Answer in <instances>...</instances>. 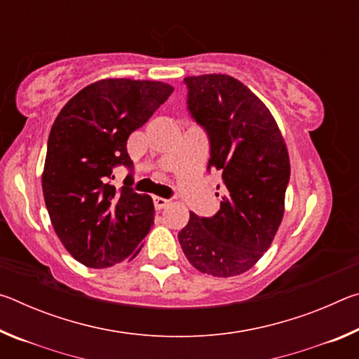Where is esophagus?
I'll use <instances>...</instances> for the list:
<instances>
[{"mask_svg":"<svg viewBox=\"0 0 359 359\" xmlns=\"http://www.w3.org/2000/svg\"><path fill=\"white\" fill-rule=\"evenodd\" d=\"M154 203H155V208H156V210H161V209H165L166 205H169V199L160 198V196H155V198H154Z\"/></svg>","mask_w":359,"mask_h":359,"instance_id":"34e87169","label":"esophagus"}]
</instances>
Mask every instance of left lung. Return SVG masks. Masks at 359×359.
Returning <instances> with one entry per match:
<instances>
[{
    "mask_svg": "<svg viewBox=\"0 0 359 359\" xmlns=\"http://www.w3.org/2000/svg\"><path fill=\"white\" fill-rule=\"evenodd\" d=\"M184 82L188 111L209 136L208 168L222 172L224 194L214 217L190 212L180 247L203 274L239 276L267 252L282 223L287 144L269 109L238 79L204 74Z\"/></svg>",
    "mask_w": 359,
    "mask_h": 359,
    "instance_id": "8db88e82",
    "label": "left lung"
}]
</instances>
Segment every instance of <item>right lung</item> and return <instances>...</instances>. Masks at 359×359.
Here are the masks:
<instances>
[{"label": "right lung", "mask_w": 359, "mask_h": 359, "mask_svg": "<svg viewBox=\"0 0 359 359\" xmlns=\"http://www.w3.org/2000/svg\"><path fill=\"white\" fill-rule=\"evenodd\" d=\"M172 92L158 81L102 79L72 96L53 121L42 191L53 229L79 263L104 269L141 252L154 224L151 198L109 182L115 166L133 171L126 141Z\"/></svg>", "instance_id": "1"}]
</instances>
